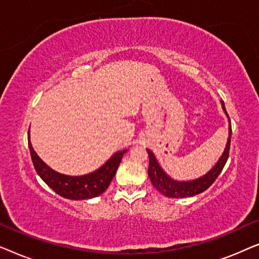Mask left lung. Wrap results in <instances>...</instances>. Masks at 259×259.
I'll use <instances>...</instances> for the list:
<instances>
[{
    "instance_id": "left-lung-1",
    "label": "left lung",
    "mask_w": 259,
    "mask_h": 259,
    "mask_svg": "<svg viewBox=\"0 0 259 259\" xmlns=\"http://www.w3.org/2000/svg\"><path fill=\"white\" fill-rule=\"evenodd\" d=\"M222 105H223V109H224L226 115H228V112H226L224 102L223 101H222ZM229 121H230V118H229ZM231 133H232L231 121H230L229 139L222 158L219 159V161L215 164L214 167L207 173V175H205L204 177H201V178L197 180H192V182H176V180L169 178V177L162 171L160 166H159V164L157 162V159H155L153 153H152L150 150H147L148 158H150V164H148V177H150L153 186L161 194H164L165 197H169V198L193 197L196 196V194L204 192L205 190H207L208 187L214 183V180L217 179L219 173L222 172V169L224 168L226 161H228L230 144H231Z\"/></svg>"
}]
</instances>
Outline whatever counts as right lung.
<instances>
[{
	"instance_id": "add662e5",
	"label": "right lung",
	"mask_w": 259,
	"mask_h": 259,
	"mask_svg": "<svg viewBox=\"0 0 259 259\" xmlns=\"http://www.w3.org/2000/svg\"><path fill=\"white\" fill-rule=\"evenodd\" d=\"M28 139H29V136H28ZM28 146H29L34 167L36 169L37 175L41 177V179L52 190H54L59 196L74 200L90 199V198L98 197L101 193H104L111 184L112 179L114 178L122 155L127 152V150H123L115 153L102 167L97 169L95 172L90 173V175L69 177L55 172L54 169L46 165L35 153L30 141H28Z\"/></svg>"
}]
</instances>
